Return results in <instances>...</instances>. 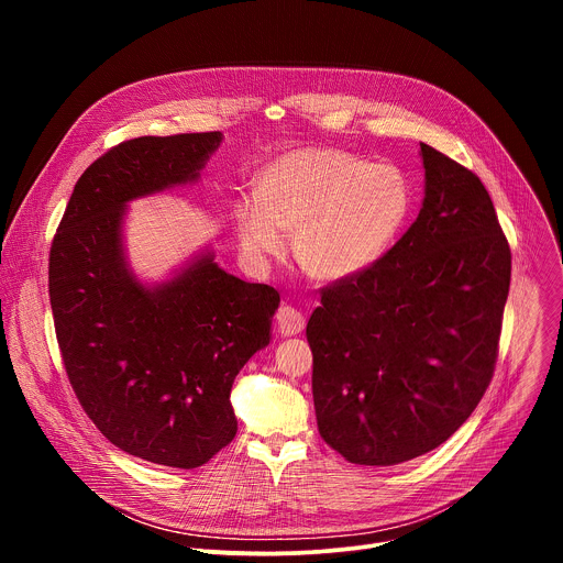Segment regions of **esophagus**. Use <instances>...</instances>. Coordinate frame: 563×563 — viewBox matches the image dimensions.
<instances>
[{
    "instance_id": "obj_1",
    "label": "esophagus",
    "mask_w": 563,
    "mask_h": 563,
    "mask_svg": "<svg viewBox=\"0 0 563 563\" xmlns=\"http://www.w3.org/2000/svg\"><path fill=\"white\" fill-rule=\"evenodd\" d=\"M276 323H278V332L283 336H294L305 330V316H302V311H298L289 305H283L276 313Z\"/></svg>"
}]
</instances>
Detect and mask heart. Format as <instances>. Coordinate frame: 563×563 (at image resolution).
<instances>
[{
	"label": "heart",
	"mask_w": 563,
	"mask_h": 563,
	"mask_svg": "<svg viewBox=\"0 0 563 563\" xmlns=\"http://www.w3.org/2000/svg\"><path fill=\"white\" fill-rule=\"evenodd\" d=\"M406 176L339 148H300L261 174L254 200L235 207L240 247L254 261L280 256L294 233L296 263L316 280H350L376 265L410 213Z\"/></svg>",
	"instance_id": "obj_1"
}]
</instances>
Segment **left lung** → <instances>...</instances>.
<instances>
[{
	"instance_id": "obj_1",
	"label": "left lung",
	"mask_w": 563,
	"mask_h": 563,
	"mask_svg": "<svg viewBox=\"0 0 563 563\" xmlns=\"http://www.w3.org/2000/svg\"><path fill=\"white\" fill-rule=\"evenodd\" d=\"M423 207L367 272L320 291L307 323L318 432L356 465L445 443L486 394L510 247L470 169L421 144Z\"/></svg>"
}]
</instances>
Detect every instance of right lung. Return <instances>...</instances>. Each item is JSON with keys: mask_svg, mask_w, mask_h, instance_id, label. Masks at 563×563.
Listing matches in <instances>:
<instances>
[{"mask_svg": "<svg viewBox=\"0 0 563 563\" xmlns=\"http://www.w3.org/2000/svg\"><path fill=\"white\" fill-rule=\"evenodd\" d=\"M222 133L126 140L77 180L48 261V296L75 396L120 450L191 470L231 443V385L272 339L280 296L202 250L146 285L129 267L131 200L191 185Z\"/></svg>", "mask_w": 563, "mask_h": 563, "instance_id": "right-lung-1", "label": "right lung"}]
</instances>
